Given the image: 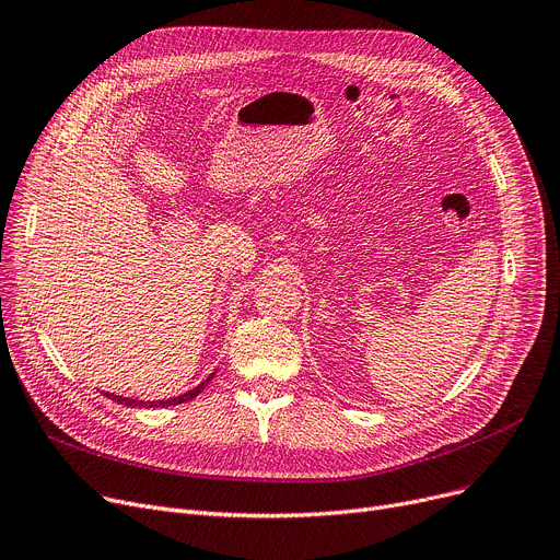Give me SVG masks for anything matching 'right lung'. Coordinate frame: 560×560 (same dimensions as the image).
<instances>
[{
	"label": "right lung",
	"mask_w": 560,
	"mask_h": 560,
	"mask_svg": "<svg viewBox=\"0 0 560 560\" xmlns=\"http://www.w3.org/2000/svg\"><path fill=\"white\" fill-rule=\"evenodd\" d=\"M213 378V374L206 378V381H201L199 386H195L192 390H188V393H184V395H179V397H170V399H159V401H138V399H129V397H120V395H113V393H106V397L108 399H113V401H117V404H125V406H147V408H165V406H176V404H186V401H190V399H195L206 386H209V381Z\"/></svg>",
	"instance_id": "add662e5"
}]
</instances>
